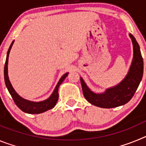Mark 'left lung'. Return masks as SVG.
Masks as SVG:
<instances>
[{"mask_svg": "<svg viewBox=\"0 0 146 146\" xmlns=\"http://www.w3.org/2000/svg\"><path fill=\"white\" fill-rule=\"evenodd\" d=\"M133 44L134 57L128 74L116 86L107 89L103 94H94L80 77L82 93L88 102L102 108H113L129 102L136 92L143 74V60L135 37L129 34Z\"/></svg>", "mask_w": 146, "mask_h": 146, "instance_id": "left-lung-1", "label": "left lung"}]
</instances>
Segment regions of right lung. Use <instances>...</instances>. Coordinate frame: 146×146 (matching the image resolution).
I'll use <instances>...</instances> for the list:
<instances>
[{"label":"right lung","mask_w":146,"mask_h":146,"mask_svg":"<svg viewBox=\"0 0 146 146\" xmlns=\"http://www.w3.org/2000/svg\"><path fill=\"white\" fill-rule=\"evenodd\" d=\"M13 43H14V41L10 45L9 48V50L7 52V55H6V63H5L4 66V80L8 91L11 94V97H12L15 103L16 104L17 106L22 111L25 112L26 113H29V114H38V113H44V112L47 111L48 110L53 108L55 106L56 103H57L58 100L59 86L61 84L62 82L67 77L69 73H66L65 74L62 76L52 95L44 101L39 102H33L28 101V100L23 99L15 92L9 80V77H8V59H9V55L10 50H11V47H12Z\"/></svg>","instance_id":"add662e5"}]
</instances>
